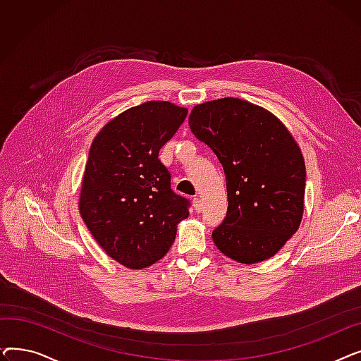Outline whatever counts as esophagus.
Returning <instances> with one entry per match:
<instances>
[{
	"mask_svg": "<svg viewBox=\"0 0 361 361\" xmlns=\"http://www.w3.org/2000/svg\"><path fill=\"white\" fill-rule=\"evenodd\" d=\"M202 200H200V197L199 196H196L195 199H193V207H195V211L196 212H200L202 211Z\"/></svg>",
	"mask_w": 361,
	"mask_h": 361,
	"instance_id": "esophagus-1",
	"label": "esophagus"
}]
</instances>
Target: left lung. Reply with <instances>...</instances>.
I'll use <instances>...</instances> for the list:
<instances>
[{"mask_svg":"<svg viewBox=\"0 0 361 361\" xmlns=\"http://www.w3.org/2000/svg\"><path fill=\"white\" fill-rule=\"evenodd\" d=\"M188 126L225 173L228 209L212 233L215 245L245 264L272 257L305 212L306 165L291 133L268 109L238 98L196 105Z\"/></svg>","mask_w":361,"mask_h":361,"instance_id":"left-lung-1","label":"left lung"}]
</instances>
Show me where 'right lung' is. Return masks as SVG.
Here are the masks:
<instances>
[{
    "mask_svg": "<svg viewBox=\"0 0 361 361\" xmlns=\"http://www.w3.org/2000/svg\"><path fill=\"white\" fill-rule=\"evenodd\" d=\"M185 117L187 108L149 101L112 118L92 142L80 215L106 255L126 268L162 259L188 216L190 202L173 192L171 174L158 159Z\"/></svg>",
    "mask_w": 361,
    "mask_h": 361,
    "instance_id": "add662e5",
    "label": "right lung"
}]
</instances>
